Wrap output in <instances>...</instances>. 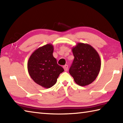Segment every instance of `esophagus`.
I'll use <instances>...</instances> for the list:
<instances>
[{"label":"esophagus","instance_id":"34e87169","mask_svg":"<svg viewBox=\"0 0 123 123\" xmlns=\"http://www.w3.org/2000/svg\"><path fill=\"white\" fill-rule=\"evenodd\" d=\"M63 68L65 71H67L68 69V66L67 65V64H66V65H64L63 66Z\"/></svg>","mask_w":123,"mask_h":123}]
</instances>
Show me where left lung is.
Here are the masks:
<instances>
[{
	"label": "left lung",
	"mask_w": 123,
	"mask_h": 123,
	"mask_svg": "<svg viewBox=\"0 0 123 123\" xmlns=\"http://www.w3.org/2000/svg\"><path fill=\"white\" fill-rule=\"evenodd\" d=\"M74 59L69 73L76 84L85 86L96 79L101 68L99 54L88 44L78 43L72 48Z\"/></svg>",
	"instance_id": "obj_1"
}]
</instances>
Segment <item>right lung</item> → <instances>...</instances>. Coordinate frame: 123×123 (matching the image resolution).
<instances>
[{
    "label": "right lung",
    "instance_id": "obj_1",
    "mask_svg": "<svg viewBox=\"0 0 123 123\" xmlns=\"http://www.w3.org/2000/svg\"><path fill=\"white\" fill-rule=\"evenodd\" d=\"M53 45L47 44L33 52L28 62L29 74L35 82L44 88H49L57 82L63 68L57 63L53 56Z\"/></svg>",
    "mask_w": 123,
    "mask_h": 123
}]
</instances>
